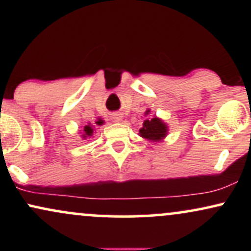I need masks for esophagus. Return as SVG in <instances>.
Returning a JSON list of instances; mask_svg holds the SVG:
<instances>
[{
  "label": "esophagus",
  "instance_id": "esophagus-1",
  "mask_svg": "<svg viewBox=\"0 0 251 251\" xmlns=\"http://www.w3.org/2000/svg\"><path fill=\"white\" fill-rule=\"evenodd\" d=\"M112 118H113L116 122H123V114L119 113V112H116V113L112 114Z\"/></svg>",
  "mask_w": 251,
  "mask_h": 251
}]
</instances>
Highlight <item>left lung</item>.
Listing matches in <instances>:
<instances>
[{"label":"left lung","instance_id":"8db88e82","mask_svg":"<svg viewBox=\"0 0 251 251\" xmlns=\"http://www.w3.org/2000/svg\"><path fill=\"white\" fill-rule=\"evenodd\" d=\"M150 111L146 112L149 113ZM140 137L145 138L150 142H160L168 134V126L160 120L159 118L154 117L152 119H146L143 124V127L139 129Z\"/></svg>","mask_w":251,"mask_h":251}]
</instances>
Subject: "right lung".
Here are the masks:
<instances>
[{"label":"right lung","instance_id":"right-lung-1","mask_svg":"<svg viewBox=\"0 0 251 251\" xmlns=\"http://www.w3.org/2000/svg\"><path fill=\"white\" fill-rule=\"evenodd\" d=\"M97 124H98V125H102V120H98ZM91 135H93V128H92V126H91V125H86L85 127H83V134H82V138L91 137Z\"/></svg>","mask_w":251,"mask_h":251}]
</instances>
